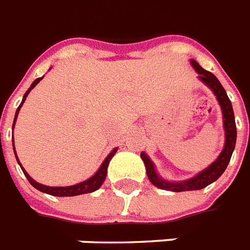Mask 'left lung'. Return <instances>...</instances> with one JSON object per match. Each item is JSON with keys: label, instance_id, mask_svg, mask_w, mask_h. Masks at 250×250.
<instances>
[{"label": "left lung", "instance_id": "obj_1", "mask_svg": "<svg viewBox=\"0 0 250 250\" xmlns=\"http://www.w3.org/2000/svg\"><path fill=\"white\" fill-rule=\"evenodd\" d=\"M190 63L194 67V70L197 71L200 76V79L204 82L208 86L211 88L214 94L217 96L218 102L221 104L222 113H223V125H225L226 131V144L225 148L222 150L217 160L214 161L213 164L210 165L208 168L201 171L200 174H197L194 178L184 180V182L179 183H170L166 182L164 179H161L157 175L156 170H154V165L150 161L145 153H141V158L144 161L145 167H146V174H148L149 180L152 182L153 186L158 187L161 189L165 190H172V192H183V190H197L205 188L213 182H215L219 176H221L225 170L227 168L231 156H232L233 149H235V144H236V123H235V115H233L232 105L229 101V96L226 93L225 88L219 83V80L215 78L214 74L206 71L196 62V61H190Z\"/></svg>", "mask_w": 250, "mask_h": 250}]
</instances>
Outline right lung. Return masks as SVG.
<instances>
[{"label":"right lung","mask_w":250,"mask_h":250,"mask_svg":"<svg viewBox=\"0 0 250 250\" xmlns=\"http://www.w3.org/2000/svg\"><path fill=\"white\" fill-rule=\"evenodd\" d=\"M41 79H42V78H37V79L35 80L32 84H31V86H29L28 90L25 92L24 96H23L21 104L19 105V107L17 109V113H15V118H14V123H13V129H14V125H15V121H17L18 113H19V110H21V105H23V102L25 101V97L28 96V93L31 92V89H32L33 86H36V84L39 83ZM13 146H14V139H13ZM14 149H15V148H14ZM115 152H117V148L113 149L109 156L106 157V160L104 161V164L101 165V167L98 168L97 172H96V174H94L92 178H89L88 180H85V182H82V183H79V184H75V186H70V187H48V186H44V184H40V183L35 182V180H33V179L31 178V176H29L27 172H25V170L23 168V167H21V165L19 164V160H18L17 153H15V157H17L18 164L21 165V170H23V172H24L25 178L28 179V182L31 183V184H32V186L35 187L36 189L41 190V192H44V193L52 194V196H58V197H70V196H78V194L90 193V192H94V190H97L98 188L102 186L104 180H105L106 174H107V166H109L110 160L113 158V156L115 154Z\"/></svg>","instance_id":"right-lung-1"}]
</instances>
